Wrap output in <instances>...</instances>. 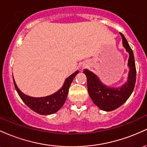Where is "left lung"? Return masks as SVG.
Returning <instances> with one entry per match:
<instances>
[{"mask_svg":"<svg viewBox=\"0 0 147 147\" xmlns=\"http://www.w3.org/2000/svg\"><path fill=\"white\" fill-rule=\"evenodd\" d=\"M122 44L129 54L128 66L129 68L128 79L122 86L113 88L104 84L97 75L85 69L84 73L87 77L88 91L94 104L101 110L112 111L122 106L129 98L134 89L136 81V68L132 49L126 38L120 33Z\"/></svg>","mask_w":147,"mask_h":147,"instance_id":"1","label":"left lung"}]
</instances>
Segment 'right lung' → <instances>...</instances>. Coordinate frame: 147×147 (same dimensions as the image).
I'll return each instance as SVG.
<instances>
[{
	"mask_svg": "<svg viewBox=\"0 0 147 147\" xmlns=\"http://www.w3.org/2000/svg\"><path fill=\"white\" fill-rule=\"evenodd\" d=\"M79 73L78 70L74 72L65 80L64 84L61 88L56 92L52 95L42 97H33L28 96L22 92L18 88L14 77V84L15 88L17 91L23 102L30 109L40 115H51L58 111L63 106L68 93V89L75 76Z\"/></svg>",
	"mask_w": 147,
	"mask_h": 147,
	"instance_id": "right-lung-1",
	"label": "right lung"
}]
</instances>
